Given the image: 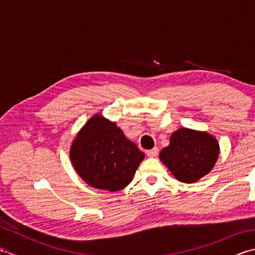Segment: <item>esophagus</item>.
Wrapping results in <instances>:
<instances>
[{"mask_svg":"<svg viewBox=\"0 0 255 255\" xmlns=\"http://www.w3.org/2000/svg\"><path fill=\"white\" fill-rule=\"evenodd\" d=\"M158 152H159L158 148H153V149H150V150L145 151V154H147L148 156H151V158H153V156H156Z\"/></svg>","mask_w":255,"mask_h":255,"instance_id":"1","label":"esophagus"}]
</instances>
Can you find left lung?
I'll list each match as a JSON object with an SVG mask.
<instances>
[{
	"instance_id": "8db88e82",
	"label": "left lung",
	"mask_w": 255,
	"mask_h": 255,
	"mask_svg": "<svg viewBox=\"0 0 255 255\" xmlns=\"http://www.w3.org/2000/svg\"><path fill=\"white\" fill-rule=\"evenodd\" d=\"M218 154L219 144L214 137L182 128L172 134L160 159L178 181L194 183L213 169Z\"/></svg>"
}]
</instances>
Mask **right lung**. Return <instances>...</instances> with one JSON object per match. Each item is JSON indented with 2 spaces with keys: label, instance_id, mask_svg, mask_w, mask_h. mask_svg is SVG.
<instances>
[{
  "label": "right lung",
  "instance_id": "obj_1",
  "mask_svg": "<svg viewBox=\"0 0 255 255\" xmlns=\"http://www.w3.org/2000/svg\"><path fill=\"white\" fill-rule=\"evenodd\" d=\"M70 158L89 185L117 192L132 181L144 154L116 124L97 115L75 137Z\"/></svg>",
  "mask_w": 255,
  "mask_h": 255
}]
</instances>
